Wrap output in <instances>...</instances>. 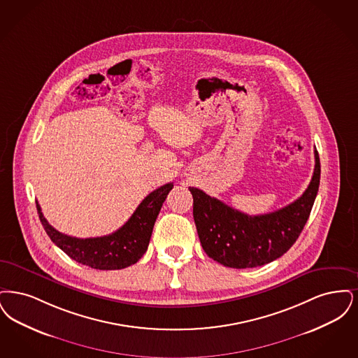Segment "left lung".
Instances as JSON below:
<instances>
[{
	"label": "left lung",
	"mask_w": 358,
	"mask_h": 358,
	"mask_svg": "<svg viewBox=\"0 0 358 358\" xmlns=\"http://www.w3.org/2000/svg\"><path fill=\"white\" fill-rule=\"evenodd\" d=\"M315 166L310 185L286 207L250 217L189 187L194 198V220L206 254L233 268L258 267L275 261L290 249L303 230L315 201L321 164L314 150Z\"/></svg>",
	"instance_id": "obj_1"
}]
</instances>
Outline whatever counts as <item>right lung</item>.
I'll list each match as a JSON object with an SVG mask.
<instances>
[{
	"mask_svg": "<svg viewBox=\"0 0 358 358\" xmlns=\"http://www.w3.org/2000/svg\"><path fill=\"white\" fill-rule=\"evenodd\" d=\"M173 185L156 188L140 203L132 217L115 233L97 238H75L57 231L48 223L36 202L38 218L52 242L78 264L96 270H120L135 264L147 251L159 211Z\"/></svg>",
	"mask_w": 358,
	"mask_h": 358,
	"instance_id": "obj_1",
	"label": "right lung"
}]
</instances>
